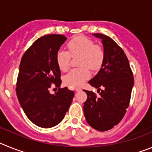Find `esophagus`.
<instances>
[{"mask_svg": "<svg viewBox=\"0 0 152 152\" xmlns=\"http://www.w3.org/2000/svg\"><path fill=\"white\" fill-rule=\"evenodd\" d=\"M75 91H76V92H78V91H81V88H75Z\"/></svg>", "mask_w": 152, "mask_h": 152, "instance_id": "34e87169", "label": "esophagus"}]
</instances>
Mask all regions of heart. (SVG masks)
I'll list each match as a JSON object with an SVG mask.
<instances>
[{
    "label": "heart",
    "mask_w": 152,
    "mask_h": 152,
    "mask_svg": "<svg viewBox=\"0 0 152 152\" xmlns=\"http://www.w3.org/2000/svg\"><path fill=\"white\" fill-rule=\"evenodd\" d=\"M67 47L72 56H80L78 64L80 68L71 70L63 79L66 85L75 88L89 78L91 76L89 67L94 71L101 68L105 60V51L101 45L95 44L93 40L84 36H76L70 40ZM70 54L63 49L56 52V64L62 72H65L69 68Z\"/></svg>",
    "instance_id": "1"
}]
</instances>
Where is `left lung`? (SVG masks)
<instances>
[{
	"label": "left lung",
	"instance_id": "1",
	"mask_svg": "<svg viewBox=\"0 0 152 152\" xmlns=\"http://www.w3.org/2000/svg\"><path fill=\"white\" fill-rule=\"evenodd\" d=\"M93 35L102 39L105 60L97 75L88 82L97 88L100 95L84 90L88 99L83 109L88 124L94 129L104 132L116 126L126 114L134 77L127 56L116 42L106 35Z\"/></svg>",
	"mask_w": 152,
	"mask_h": 152
}]
</instances>
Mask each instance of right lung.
I'll return each mask as SVG.
<instances>
[{"label": "right lung", "instance_id": "add662e5", "mask_svg": "<svg viewBox=\"0 0 152 152\" xmlns=\"http://www.w3.org/2000/svg\"><path fill=\"white\" fill-rule=\"evenodd\" d=\"M67 38L63 35L42 36L26 51L21 58L16 93L21 107L33 123L51 128L64 119L75 93L60 88L61 72L56 61V52ZM52 84L58 87L51 95Z\"/></svg>", "mask_w": 152, "mask_h": 152}]
</instances>
